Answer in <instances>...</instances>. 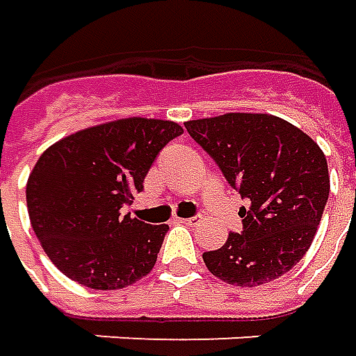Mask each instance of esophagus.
<instances>
[{
  "label": "esophagus",
  "instance_id": "34e87169",
  "mask_svg": "<svg viewBox=\"0 0 356 356\" xmlns=\"http://www.w3.org/2000/svg\"><path fill=\"white\" fill-rule=\"evenodd\" d=\"M178 223H182V225H190V227H194V225H200V221H202V217H178L176 219Z\"/></svg>",
  "mask_w": 356,
  "mask_h": 356
}]
</instances>
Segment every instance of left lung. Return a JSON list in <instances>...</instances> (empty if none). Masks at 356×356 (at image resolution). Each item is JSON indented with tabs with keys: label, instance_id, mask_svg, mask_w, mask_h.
Listing matches in <instances>:
<instances>
[{
	"label": "left lung",
	"instance_id": "left-lung-1",
	"mask_svg": "<svg viewBox=\"0 0 356 356\" xmlns=\"http://www.w3.org/2000/svg\"><path fill=\"white\" fill-rule=\"evenodd\" d=\"M249 200L243 231L204 252L207 270L235 286L273 282L294 268L316 237L329 197L323 150L302 129L268 113H223L184 123Z\"/></svg>",
	"mask_w": 356,
	"mask_h": 356
}]
</instances>
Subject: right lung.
I'll use <instances>...</instances> for the list:
<instances>
[{
    "mask_svg": "<svg viewBox=\"0 0 356 356\" xmlns=\"http://www.w3.org/2000/svg\"><path fill=\"white\" fill-rule=\"evenodd\" d=\"M174 121L127 117L50 145L27 180L31 225L52 264L94 290H119L152 270L168 225L121 209L143 192L162 147L182 135Z\"/></svg>",
    "mask_w": 356,
    "mask_h": 356,
    "instance_id": "1",
    "label": "right lung"
}]
</instances>
